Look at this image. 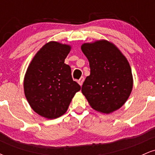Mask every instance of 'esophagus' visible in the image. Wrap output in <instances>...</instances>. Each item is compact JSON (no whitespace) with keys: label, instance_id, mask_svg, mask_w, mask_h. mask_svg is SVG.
<instances>
[{"label":"esophagus","instance_id":"esophagus-1","mask_svg":"<svg viewBox=\"0 0 155 155\" xmlns=\"http://www.w3.org/2000/svg\"><path fill=\"white\" fill-rule=\"evenodd\" d=\"M84 78L83 76H81V77L80 78V79H79V81H78V83L79 84V85H80V86H82V84H83V82H84Z\"/></svg>","mask_w":155,"mask_h":155}]
</instances>
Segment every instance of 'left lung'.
<instances>
[{
	"label": "left lung",
	"mask_w": 155,
	"mask_h": 155,
	"mask_svg": "<svg viewBox=\"0 0 155 155\" xmlns=\"http://www.w3.org/2000/svg\"><path fill=\"white\" fill-rule=\"evenodd\" d=\"M81 49L90 68L81 92L95 111L107 114L117 111L125 104L133 90L128 60L115 44L105 39L84 43Z\"/></svg>",
	"instance_id": "left-lung-1"
}]
</instances>
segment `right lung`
Here are the masks:
<instances>
[{"mask_svg": "<svg viewBox=\"0 0 155 155\" xmlns=\"http://www.w3.org/2000/svg\"><path fill=\"white\" fill-rule=\"evenodd\" d=\"M71 46L51 41L37 51L24 78V92L32 109L47 119L66 112L72 98L81 90L74 81L65 59Z\"/></svg>", "mask_w": 155, "mask_h": 155, "instance_id": "right-lung-1", "label": "right lung"}]
</instances>
